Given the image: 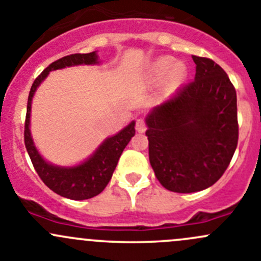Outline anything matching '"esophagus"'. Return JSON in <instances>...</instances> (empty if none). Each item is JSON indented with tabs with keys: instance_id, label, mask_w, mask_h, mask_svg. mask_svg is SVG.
<instances>
[{
	"instance_id": "1",
	"label": "esophagus",
	"mask_w": 261,
	"mask_h": 261,
	"mask_svg": "<svg viewBox=\"0 0 261 261\" xmlns=\"http://www.w3.org/2000/svg\"><path fill=\"white\" fill-rule=\"evenodd\" d=\"M136 131H138V133H145V130H146V125H145V121L143 120V118H138V120H136Z\"/></svg>"
}]
</instances>
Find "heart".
<instances>
[{"mask_svg":"<svg viewBox=\"0 0 261 261\" xmlns=\"http://www.w3.org/2000/svg\"><path fill=\"white\" fill-rule=\"evenodd\" d=\"M187 65L181 62H175L173 57L158 58L149 69V80L151 82L163 81L165 78V84L169 88H177L187 78Z\"/></svg>","mask_w":261,"mask_h":261,"instance_id":"1","label":"heart"}]
</instances>
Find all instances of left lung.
Listing matches in <instances>:
<instances>
[{
    "label": "left lung",
    "instance_id": "8db88e82",
    "mask_svg": "<svg viewBox=\"0 0 261 261\" xmlns=\"http://www.w3.org/2000/svg\"><path fill=\"white\" fill-rule=\"evenodd\" d=\"M196 77L146 116L149 160L168 191L192 193L222 177L239 140L238 98L225 70L192 55Z\"/></svg>",
    "mask_w": 261,
    "mask_h": 261
}]
</instances>
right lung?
I'll return each mask as SVG.
<instances>
[{"mask_svg": "<svg viewBox=\"0 0 261 261\" xmlns=\"http://www.w3.org/2000/svg\"><path fill=\"white\" fill-rule=\"evenodd\" d=\"M98 55L96 51L88 53V54L67 55V57L55 60L34 81L28 98L23 138H25V146L31 163L46 187H49L53 192L59 196L75 199V201L92 198L106 188L109 181L111 180L123 149L131 140V138L135 135V121L128 123L118 134L111 138H107L97 147L96 151L81 164L74 165V167H58V165L50 164L46 160H44V158L39 154L33 138H31V102H33L36 88L48 77L51 70L63 69L67 67H73V65L98 64Z\"/></svg>", "mask_w": 261, "mask_h": 261, "instance_id": "add662e5", "label": "right lung"}]
</instances>
